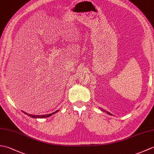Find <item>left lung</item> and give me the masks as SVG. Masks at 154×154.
<instances>
[{
  "label": "left lung",
  "mask_w": 154,
  "mask_h": 154,
  "mask_svg": "<svg viewBox=\"0 0 154 154\" xmlns=\"http://www.w3.org/2000/svg\"><path fill=\"white\" fill-rule=\"evenodd\" d=\"M101 110H103V112H106L108 114H109V115H112V114H111L110 112H107V111L106 110H104V109H100Z\"/></svg>",
  "instance_id": "left-lung-1"
}]
</instances>
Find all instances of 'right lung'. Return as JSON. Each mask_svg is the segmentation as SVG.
<instances>
[{"label": "right lung", "mask_w": 154, "mask_h": 154, "mask_svg": "<svg viewBox=\"0 0 154 154\" xmlns=\"http://www.w3.org/2000/svg\"><path fill=\"white\" fill-rule=\"evenodd\" d=\"M59 111V110H56L55 111V112H53V113H51V114H44V115H32V114H28V113H26V112H24V111H22L23 112H24L25 114H26V115H28V116H30V117H32V118H35V119H43V118H48V117H50V116H51V115H53V114H55L56 112H57Z\"/></svg>", "instance_id": "1"}]
</instances>
